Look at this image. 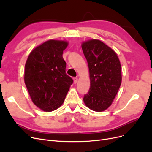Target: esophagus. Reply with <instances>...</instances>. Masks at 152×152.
I'll return each mask as SVG.
<instances>
[{
  "label": "esophagus",
  "mask_w": 152,
  "mask_h": 152,
  "mask_svg": "<svg viewBox=\"0 0 152 152\" xmlns=\"http://www.w3.org/2000/svg\"><path fill=\"white\" fill-rule=\"evenodd\" d=\"M73 82H74L75 84H76L77 82H78V78L77 77H74V78H73Z\"/></svg>",
  "instance_id": "34e87169"
}]
</instances>
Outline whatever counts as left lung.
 I'll return each instance as SVG.
<instances>
[{"label": "left lung", "mask_w": 152, "mask_h": 152, "mask_svg": "<svg viewBox=\"0 0 152 152\" xmlns=\"http://www.w3.org/2000/svg\"><path fill=\"white\" fill-rule=\"evenodd\" d=\"M88 63L90 89L84 102L91 110L103 112L112 104L122 82L121 65L116 53L102 41L91 39L82 44Z\"/></svg>", "instance_id": "8db88e82"}]
</instances>
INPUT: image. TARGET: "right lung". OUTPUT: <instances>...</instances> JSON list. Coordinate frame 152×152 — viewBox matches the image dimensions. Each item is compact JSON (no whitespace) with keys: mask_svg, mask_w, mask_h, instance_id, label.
I'll list each match as a JSON object with an SVG mask.
<instances>
[{"mask_svg":"<svg viewBox=\"0 0 152 152\" xmlns=\"http://www.w3.org/2000/svg\"><path fill=\"white\" fill-rule=\"evenodd\" d=\"M68 45L66 41L49 40L32 50L26 60L25 85L32 102L44 112L61 107L73 84L63 58Z\"/></svg>","mask_w":152,"mask_h":152,"instance_id":"obj_1","label":"right lung"}]
</instances>
